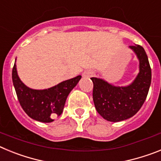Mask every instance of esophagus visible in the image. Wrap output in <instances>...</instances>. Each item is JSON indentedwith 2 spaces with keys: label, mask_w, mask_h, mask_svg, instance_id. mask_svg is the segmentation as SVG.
Listing matches in <instances>:
<instances>
[{
  "label": "esophagus",
  "mask_w": 161,
  "mask_h": 161,
  "mask_svg": "<svg viewBox=\"0 0 161 161\" xmlns=\"http://www.w3.org/2000/svg\"><path fill=\"white\" fill-rule=\"evenodd\" d=\"M83 76H85V77H90V76H93V72L92 71H85V72H83Z\"/></svg>",
  "instance_id": "esophagus-1"
}]
</instances>
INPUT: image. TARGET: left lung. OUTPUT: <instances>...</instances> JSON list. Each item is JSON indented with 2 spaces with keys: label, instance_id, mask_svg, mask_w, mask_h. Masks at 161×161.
Masks as SVG:
<instances>
[{
  "label": "left lung",
  "instance_id": "obj_1",
  "mask_svg": "<svg viewBox=\"0 0 161 161\" xmlns=\"http://www.w3.org/2000/svg\"><path fill=\"white\" fill-rule=\"evenodd\" d=\"M139 60V73L131 85L116 87L102 79L92 77L95 108L103 119L119 122L132 117L139 111L148 93L152 70L143 47L130 46Z\"/></svg>",
  "mask_w": 161,
  "mask_h": 161
}]
</instances>
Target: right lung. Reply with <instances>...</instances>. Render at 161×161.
Segmentation results:
<instances>
[{"mask_svg":"<svg viewBox=\"0 0 161 161\" xmlns=\"http://www.w3.org/2000/svg\"><path fill=\"white\" fill-rule=\"evenodd\" d=\"M80 78L81 76H77L50 89L36 90L21 81L15 63L12 71L13 83L20 105L29 117L42 123H51L62 114L68 94Z\"/></svg>","mask_w":161,"mask_h":161,"instance_id":"right-lung-1","label":"right lung"}]
</instances>
